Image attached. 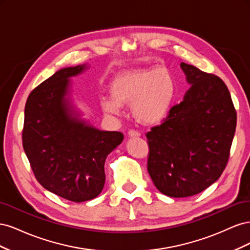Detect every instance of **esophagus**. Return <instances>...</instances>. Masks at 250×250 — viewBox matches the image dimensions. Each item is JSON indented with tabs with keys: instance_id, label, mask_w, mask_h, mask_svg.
<instances>
[{
	"instance_id": "1",
	"label": "esophagus",
	"mask_w": 250,
	"mask_h": 250,
	"mask_svg": "<svg viewBox=\"0 0 250 250\" xmlns=\"http://www.w3.org/2000/svg\"><path fill=\"white\" fill-rule=\"evenodd\" d=\"M128 137H129V138H139V137H141V133L139 131H135V130H129V131H128Z\"/></svg>"
}]
</instances>
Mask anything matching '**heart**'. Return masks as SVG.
I'll return each mask as SVG.
<instances>
[{
    "label": "heart",
    "mask_w": 250,
    "mask_h": 250,
    "mask_svg": "<svg viewBox=\"0 0 250 250\" xmlns=\"http://www.w3.org/2000/svg\"><path fill=\"white\" fill-rule=\"evenodd\" d=\"M111 96L102 107L110 116L122 117L124 105L131 104L139 123L153 125L168 117L176 95V81L167 67H148L118 74L110 83Z\"/></svg>",
    "instance_id": "1"
}]
</instances>
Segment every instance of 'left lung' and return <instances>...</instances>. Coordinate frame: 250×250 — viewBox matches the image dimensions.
I'll return each mask as SVG.
<instances>
[{"mask_svg": "<svg viewBox=\"0 0 250 250\" xmlns=\"http://www.w3.org/2000/svg\"><path fill=\"white\" fill-rule=\"evenodd\" d=\"M190 85L160 126L151 128L148 172L161 193L174 198L206 190L229 162L237 113L225 83L215 75L180 63Z\"/></svg>", "mask_w": 250, "mask_h": 250, "instance_id": "1", "label": "left lung"}]
</instances>
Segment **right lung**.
I'll list each match as a JSON object with an SVG mask.
<instances>
[{
	"label": "right lung",
	"instance_id": "obj_1",
	"mask_svg": "<svg viewBox=\"0 0 250 250\" xmlns=\"http://www.w3.org/2000/svg\"><path fill=\"white\" fill-rule=\"evenodd\" d=\"M87 64L64 67L29 95L25 106L22 147L39 183L66 200L96 198L105 184L107 155L123 133L98 129L82 117L72 98V77Z\"/></svg>",
	"mask_w": 250,
	"mask_h": 250
}]
</instances>
